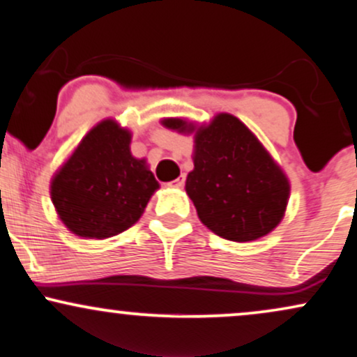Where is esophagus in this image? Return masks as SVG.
<instances>
[{"instance_id": "34e87169", "label": "esophagus", "mask_w": 357, "mask_h": 357, "mask_svg": "<svg viewBox=\"0 0 357 357\" xmlns=\"http://www.w3.org/2000/svg\"><path fill=\"white\" fill-rule=\"evenodd\" d=\"M184 181H186V178H184V174L179 176L178 179H174L173 183H171V186H176V188H183L184 186Z\"/></svg>"}]
</instances>
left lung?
Segmentation results:
<instances>
[{
  "label": "left lung",
  "mask_w": 357,
  "mask_h": 357,
  "mask_svg": "<svg viewBox=\"0 0 357 357\" xmlns=\"http://www.w3.org/2000/svg\"><path fill=\"white\" fill-rule=\"evenodd\" d=\"M161 123L194 133V169L186 192L206 227L234 242L257 241L277 227L285 215L290 183L237 116L219 114L201 126L183 119Z\"/></svg>",
  "instance_id": "obj_1"
}]
</instances>
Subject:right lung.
Masks as SVG:
<instances>
[{
	"mask_svg": "<svg viewBox=\"0 0 357 357\" xmlns=\"http://www.w3.org/2000/svg\"><path fill=\"white\" fill-rule=\"evenodd\" d=\"M130 143V130L112 119L103 120L54 174L52 204L72 234L114 237L142 218L160 184L146 160L132 155Z\"/></svg>",
	"mask_w": 357,
	"mask_h": 357,
	"instance_id": "1",
	"label": "right lung"
}]
</instances>
